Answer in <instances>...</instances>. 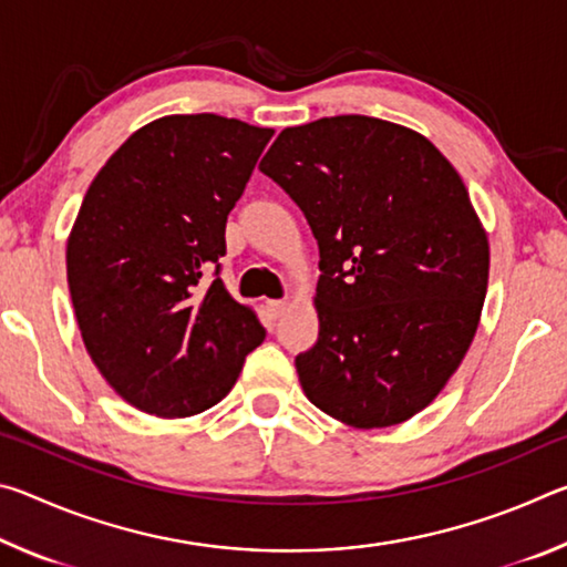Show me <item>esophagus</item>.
<instances>
[{
	"instance_id": "1",
	"label": "esophagus",
	"mask_w": 567,
	"mask_h": 567,
	"mask_svg": "<svg viewBox=\"0 0 567 567\" xmlns=\"http://www.w3.org/2000/svg\"><path fill=\"white\" fill-rule=\"evenodd\" d=\"M285 307H287L285 300H267V312H270L272 320L280 318V315L285 312Z\"/></svg>"
}]
</instances>
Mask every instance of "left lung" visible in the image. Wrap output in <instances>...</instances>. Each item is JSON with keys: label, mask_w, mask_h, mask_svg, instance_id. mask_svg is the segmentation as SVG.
<instances>
[{"label": "left lung", "mask_w": 567, "mask_h": 567, "mask_svg": "<svg viewBox=\"0 0 567 567\" xmlns=\"http://www.w3.org/2000/svg\"><path fill=\"white\" fill-rule=\"evenodd\" d=\"M320 247L307 400L390 427L437 398L475 338L491 247L455 167L400 124L340 114L287 127L262 157Z\"/></svg>", "instance_id": "obj_1"}]
</instances>
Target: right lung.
Returning <instances> with one entry per match:
<instances>
[{"mask_svg":"<svg viewBox=\"0 0 567 567\" xmlns=\"http://www.w3.org/2000/svg\"><path fill=\"white\" fill-rule=\"evenodd\" d=\"M272 134L169 114L134 132L82 199L66 243L76 324L102 378L142 412L189 417L217 405L265 340L219 280V257L227 215Z\"/></svg>","mask_w":567,"mask_h":567,"instance_id":"1","label":"right lung"}]
</instances>
